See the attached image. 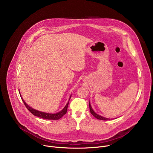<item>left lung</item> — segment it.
<instances>
[{
    "mask_svg": "<svg viewBox=\"0 0 153 153\" xmlns=\"http://www.w3.org/2000/svg\"><path fill=\"white\" fill-rule=\"evenodd\" d=\"M89 106H90V111L91 114L93 116H94V117H95L96 119H99V120H110V119L105 118V117H102V116H99V115L97 114L93 111V110L92 108H91V106L90 102H89Z\"/></svg>",
    "mask_w": 153,
    "mask_h": 153,
    "instance_id": "left-lung-1",
    "label": "left lung"
}]
</instances>
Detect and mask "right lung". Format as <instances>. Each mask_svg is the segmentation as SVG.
<instances>
[{
    "instance_id": "obj_1",
    "label": "right lung",
    "mask_w": 153,
    "mask_h": 153,
    "mask_svg": "<svg viewBox=\"0 0 153 153\" xmlns=\"http://www.w3.org/2000/svg\"><path fill=\"white\" fill-rule=\"evenodd\" d=\"M71 98V97H70ZM22 100L25 106L27 107V108L28 109V110L31 112L33 115L42 118V119H48V120H59V119H60L61 117H62L65 114L67 113V108H68V105L69 103V101L68 102V103L64 107V108L62 111H60L59 113H56V114H50V113H43L37 110H34V109L32 108L31 107H30V106H28L25 102V101L23 100V99L22 98Z\"/></svg>"
}]
</instances>
